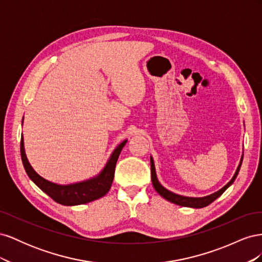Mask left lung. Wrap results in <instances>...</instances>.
<instances>
[{
  "instance_id": "8db88e82",
  "label": "left lung",
  "mask_w": 262,
  "mask_h": 262,
  "mask_svg": "<svg viewBox=\"0 0 262 262\" xmlns=\"http://www.w3.org/2000/svg\"><path fill=\"white\" fill-rule=\"evenodd\" d=\"M243 158H244V155L242 156L241 163H239V165H238V167H237L235 175H234V177L231 179V181H229L228 184H227L226 186H224L221 190H219L217 192H214L213 194H210V195H208V196H203V198H189V196H184V195H179V194H176V193H173V192H170L169 190L164 188V187L160 184V182H158L157 177H156L154 161H153V158L150 157V175H152V184H153V187L155 188L156 191L158 192V194H161V195L164 198V199L168 200V201H170V202H172V203L181 205V207H188V208H195V209L204 208V207H207V205H209L210 203H212L215 199H217V198H219L222 193H223L229 186H231V185L233 184L234 180H235L236 177H237V175H238V171H239V169H241Z\"/></svg>"
}]
</instances>
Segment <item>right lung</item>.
<instances>
[{
	"instance_id": "1",
	"label": "right lung",
	"mask_w": 262,
	"mask_h": 262,
	"mask_svg": "<svg viewBox=\"0 0 262 262\" xmlns=\"http://www.w3.org/2000/svg\"><path fill=\"white\" fill-rule=\"evenodd\" d=\"M126 140L122 143L119 144L117 148L114 150V153L110 156L105 168L101 170L98 176L94 177L90 180L77 182V184L61 186L53 184L48 180H46L31 167L26 154L25 148H24V140L21 136L20 140V156L24 168H25L28 177L33 180L35 184L40 188L45 193L48 194L51 199L55 202H58L63 205H77L89 203L94 200H97L99 198L104 196L112 187L114 176H115V168L118 161V157L120 155L122 147L125 145Z\"/></svg>"
}]
</instances>
